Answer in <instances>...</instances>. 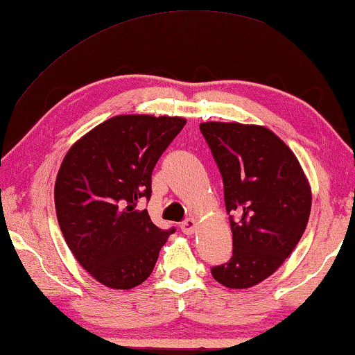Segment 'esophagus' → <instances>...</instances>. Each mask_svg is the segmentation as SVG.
Returning <instances> with one entry per match:
<instances>
[{"mask_svg": "<svg viewBox=\"0 0 355 355\" xmlns=\"http://www.w3.org/2000/svg\"><path fill=\"white\" fill-rule=\"evenodd\" d=\"M196 230H197V221L193 220V218H187V220H184L181 223V231L184 234H192Z\"/></svg>", "mask_w": 355, "mask_h": 355, "instance_id": "obj_1", "label": "esophagus"}]
</instances>
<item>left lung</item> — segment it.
I'll use <instances>...</instances> for the list:
<instances>
[{"instance_id":"obj_1","label":"left lung","mask_w":355,"mask_h":355,"mask_svg":"<svg viewBox=\"0 0 355 355\" xmlns=\"http://www.w3.org/2000/svg\"><path fill=\"white\" fill-rule=\"evenodd\" d=\"M223 178L232 255L211 268L218 283L245 289L283 265L307 226L312 193L288 145L261 125L203 123Z\"/></svg>"}]
</instances>
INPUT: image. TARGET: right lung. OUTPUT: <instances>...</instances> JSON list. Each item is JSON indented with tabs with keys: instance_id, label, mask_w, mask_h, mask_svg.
Masks as SVG:
<instances>
[{
	"instance_id": "right-lung-1",
	"label": "right lung",
	"mask_w": 355,
	"mask_h": 355,
	"mask_svg": "<svg viewBox=\"0 0 355 355\" xmlns=\"http://www.w3.org/2000/svg\"><path fill=\"white\" fill-rule=\"evenodd\" d=\"M186 119L125 114L96 125L62 159L55 184L58 223L77 261L101 284L130 289L152 275L176 227L162 230L137 205Z\"/></svg>"
}]
</instances>
